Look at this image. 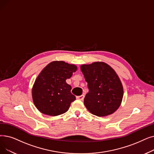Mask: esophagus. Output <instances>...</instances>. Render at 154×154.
<instances>
[{
    "label": "esophagus",
    "instance_id": "1",
    "mask_svg": "<svg viewBox=\"0 0 154 154\" xmlns=\"http://www.w3.org/2000/svg\"><path fill=\"white\" fill-rule=\"evenodd\" d=\"M77 99L80 100V101H83L84 99V95H81V96H77Z\"/></svg>",
    "mask_w": 154,
    "mask_h": 154
}]
</instances>
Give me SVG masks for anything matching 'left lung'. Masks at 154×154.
Wrapping results in <instances>:
<instances>
[{"mask_svg": "<svg viewBox=\"0 0 154 154\" xmlns=\"http://www.w3.org/2000/svg\"><path fill=\"white\" fill-rule=\"evenodd\" d=\"M81 70L89 88L84 101L86 108L101 117L115 112L121 105L124 93L115 70L103 62L82 65Z\"/></svg>", "mask_w": 154, "mask_h": 154, "instance_id": "obj_1", "label": "left lung"}]
</instances>
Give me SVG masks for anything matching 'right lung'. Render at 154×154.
I'll list each match as a JSON object with an SVG mask.
<instances>
[{
	"label": "right lung",
	"instance_id": "obj_1",
	"mask_svg": "<svg viewBox=\"0 0 154 154\" xmlns=\"http://www.w3.org/2000/svg\"><path fill=\"white\" fill-rule=\"evenodd\" d=\"M77 66L63 61H53L46 65L35 80L32 97L36 108L44 115L58 116L66 112L75 96L66 82Z\"/></svg>",
	"mask_w": 154,
	"mask_h": 154
}]
</instances>
